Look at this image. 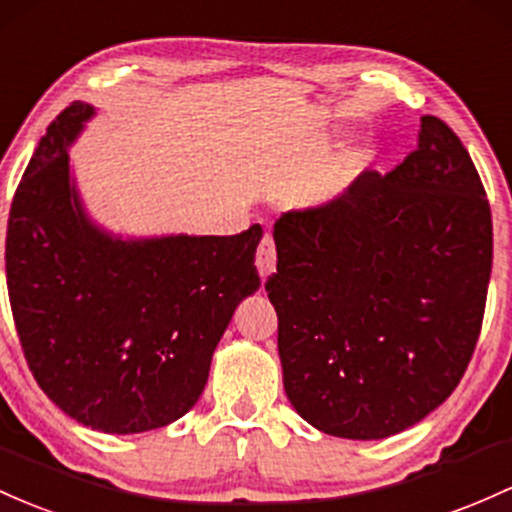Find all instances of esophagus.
Segmentation results:
<instances>
[{"label":"esophagus","mask_w":512,"mask_h":512,"mask_svg":"<svg viewBox=\"0 0 512 512\" xmlns=\"http://www.w3.org/2000/svg\"><path fill=\"white\" fill-rule=\"evenodd\" d=\"M256 268H258V275H261L263 280H266L268 275L275 273V244H273V237H268V234L261 239V244H258Z\"/></svg>","instance_id":"obj_1"}]
</instances>
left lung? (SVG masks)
<instances>
[{"mask_svg": "<svg viewBox=\"0 0 512 512\" xmlns=\"http://www.w3.org/2000/svg\"><path fill=\"white\" fill-rule=\"evenodd\" d=\"M285 394L321 433L382 440L416 426L462 380L493 258L486 191L459 137L421 118L389 174L363 171L273 227Z\"/></svg>", "mask_w": 512, "mask_h": 512, "instance_id": "8db88e82", "label": "left lung"}]
</instances>
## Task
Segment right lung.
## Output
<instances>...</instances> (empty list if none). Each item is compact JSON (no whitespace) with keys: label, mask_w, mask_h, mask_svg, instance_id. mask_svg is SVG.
Listing matches in <instances>:
<instances>
[{"label":"right lung","mask_w":512,"mask_h":512,"mask_svg":"<svg viewBox=\"0 0 512 512\" xmlns=\"http://www.w3.org/2000/svg\"><path fill=\"white\" fill-rule=\"evenodd\" d=\"M96 116L74 101L16 188L7 285L21 348L48 399L101 433H145L195 406L244 297L263 229L123 239L86 212L70 145Z\"/></svg>","instance_id":"right-lung-1"}]
</instances>
